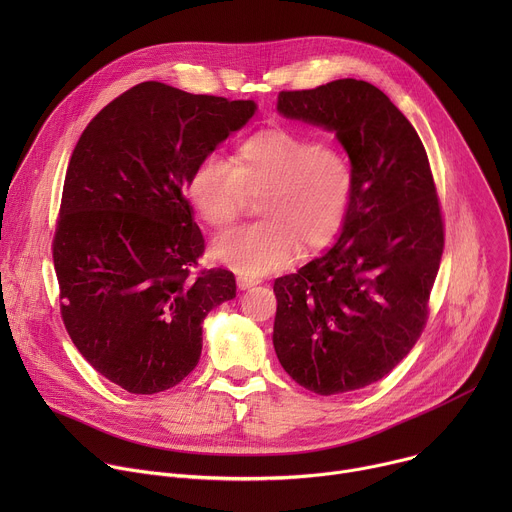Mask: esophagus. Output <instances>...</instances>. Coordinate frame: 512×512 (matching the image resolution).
<instances>
[{
  "label": "esophagus",
  "mask_w": 512,
  "mask_h": 512,
  "mask_svg": "<svg viewBox=\"0 0 512 512\" xmlns=\"http://www.w3.org/2000/svg\"><path fill=\"white\" fill-rule=\"evenodd\" d=\"M257 283H259V279H255V277H247V275H239L237 277L239 289H249V287H255Z\"/></svg>",
  "instance_id": "esophagus-1"
}]
</instances>
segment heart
<instances>
[{
	"mask_svg": "<svg viewBox=\"0 0 512 512\" xmlns=\"http://www.w3.org/2000/svg\"><path fill=\"white\" fill-rule=\"evenodd\" d=\"M354 176L332 143L281 127L261 129L239 143L233 162L206 154L194 166L186 192L212 229H227L259 198V223L212 243L214 261L259 277L328 245L348 214Z\"/></svg>",
	"mask_w": 512,
	"mask_h": 512,
	"instance_id": "1",
	"label": "heart"
}]
</instances>
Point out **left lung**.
<instances>
[{
	"label": "left lung",
	"mask_w": 512,
	"mask_h": 512,
	"mask_svg": "<svg viewBox=\"0 0 512 512\" xmlns=\"http://www.w3.org/2000/svg\"><path fill=\"white\" fill-rule=\"evenodd\" d=\"M277 109L336 131L352 164L338 243L277 277L273 346L285 373L318 395L387 377L419 340L444 253V218L423 143L367 81L281 91Z\"/></svg>",
	"instance_id": "1"
}]
</instances>
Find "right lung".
Wrapping results in <instances>:
<instances>
[{"label":"right lung","mask_w":512,"mask_h":512,"mask_svg":"<svg viewBox=\"0 0 512 512\" xmlns=\"http://www.w3.org/2000/svg\"><path fill=\"white\" fill-rule=\"evenodd\" d=\"M253 113V101L139 83L93 117L70 156L52 239L60 316L91 367L129 393L188 377L204 316L237 296L233 271H193L204 237L184 188Z\"/></svg>","instance_id":"right-lung-1"}]
</instances>
